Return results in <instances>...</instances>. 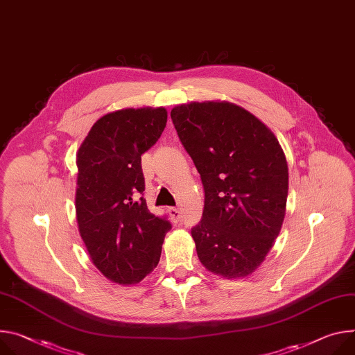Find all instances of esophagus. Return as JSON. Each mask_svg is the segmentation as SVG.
<instances>
[{"label": "esophagus", "instance_id": "1", "mask_svg": "<svg viewBox=\"0 0 355 355\" xmlns=\"http://www.w3.org/2000/svg\"><path fill=\"white\" fill-rule=\"evenodd\" d=\"M168 214H170L173 222H178L181 219V211L178 208H168Z\"/></svg>", "mask_w": 355, "mask_h": 355}]
</instances>
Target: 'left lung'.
<instances>
[{"label":"left lung","mask_w":355,"mask_h":355,"mask_svg":"<svg viewBox=\"0 0 355 355\" xmlns=\"http://www.w3.org/2000/svg\"><path fill=\"white\" fill-rule=\"evenodd\" d=\"M171 120L204 187L202 218L191 230L201 263L225 277L257 269L284 219L288 171L269 128L225 102L181 105Z\"/></svg>","instance_id":"left-lung-1"}]
</instances>
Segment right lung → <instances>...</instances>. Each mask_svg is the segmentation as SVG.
Masks as SVG:
<instances>
[{"instance_id":"obj_1","label":"right lung","mask_w":355,"mask_h":355,"mask_svg":"<svg viewBox=\"0 0 355 355\" xmlns=\"http://www.w3.org/2000/svg\"><path fill=\"white\" fill-rule=\"evenodd\" d=\"M163 107L123 109L93 124L78 151L76 218L92 262L120 284L143 280L171 230L143 198L144 154L164 132Z\"/></svg>"}]
</instances>
